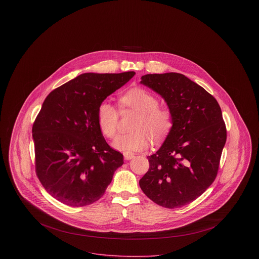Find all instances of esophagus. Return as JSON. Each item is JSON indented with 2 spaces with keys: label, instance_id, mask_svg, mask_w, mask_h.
<instances>
[{
  "label": "esophagus",
  "instance_id": "1",
  "mask_svg": "<svg viewBox=\"0 0 259 259\" xmlns=\"http://www.w3.org/2000/svg\"><path fill=\"white\" fill-rule=\"evenodd\" d=\"M123 156H124V158H125L126 160H130V159H132V158L135 157V153H134V152H131V151H125V152H123Z\"/></svg>",
  "mask_w": 259,
  "mask_h": 259
}]
</instances>
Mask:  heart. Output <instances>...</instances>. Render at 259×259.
Here are the masks:
<instances>
[{"label":"heart","mask_w":259,"mask_h":259,"mask_svg":"<svg viewBox=\"0 0 259 259\" xmlns=\"http://www.w3.org/2000/svg\"><path fill=\"white\" fill-rule=\"evenodd\" d=\"M120 105L138 113L132 124L133 132L118 137L113 147L120 150H142L152 144L163 141L174 125V114L167 108L158 107V99L148 91L135 88L121 96ZM98 122L102 133L108 138H114L118 132V111L108 102L100 105Z\"/></svg>","instance_id":"1"}]
</instances>
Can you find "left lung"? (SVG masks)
<instances>
[{"mask_svg": "<svg viewBox=\"0 0 259 259\" xmlns=\"http://www.w3.org/2000/svg\"><path fill=\"white\" fill-rule=\"evenodd\" d=\"M141 83L158 94L174 114V125L150 156L140 186L160 206L178 208L200 196L214 182L226 142L218 101L178 73L143 75Z\"/></svg>", "mask_w": 259, "mask_h": 259, "instance_id": "obj_1", "label": "left lung"}]
</instances>
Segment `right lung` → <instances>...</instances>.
<instances>
[{
  "label": "right lung",
  "mask_w": 259,
  "mask_h": 259,
  "mask_svg": "<svg viewBox=\"0 0 259 259\" xmlns=\"http://www.w3.org/2000/svg\"><path fill=\"white\" fill-rule=\"evenodd\" d=\"M135 74H79L44 101L33 125L36 172L57 200L74 207L94 203L122 165L123 155L102 134L98 110Z\"/></svg>",
  "instance_id": "1"
}]
</instances>
